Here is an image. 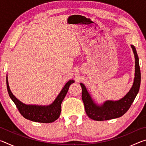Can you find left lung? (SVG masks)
<instances>
[{
    "instance_id": "left-lung-1",
    "label": "left lung",
    "mask_w": 146,
    "mask_h": 146,
    "mask_svg": "<svg viewBox=\"0 0 146 146\" xmlns=\"http://www.w3.org/2000/svg\"><path fill=\"white\" fill-rule=\"evenodd\" d=\"M135 58V74L134 82L129 92L124 97L118 101H106L102 106L94 103L85 86L80 83L82 87V99L84 104L86 114L94 120L102 121L122 117L127 111L138 93L141 81V74L138 62V56L134 46L131 45Z\"/></svg>"
}]
</instances>
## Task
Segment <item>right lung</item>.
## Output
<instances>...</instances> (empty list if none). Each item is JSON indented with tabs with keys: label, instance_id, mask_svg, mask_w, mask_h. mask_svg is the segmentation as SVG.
I'll list each match as a JSON object with an SVG mask.
<instances>
[{
	"label": "right lung",
	"instance_id": "right-lung-1",
	"mask_svg": "<svg viewBox=\"0 0 146 146\" xmlns=\"http://www.w3.org/2000/svg\"><path fill=\"white\" fill-rule=\"evenodd\" d=\"M73 82L74 80H70L66 83L58 97L51 105L48 106H39L24 104L17 99L9 89L8 78L6 77L7 89L9 95L13 102L15 104L20 113L26 119L41 123H50L58 119L61 112V104L68 93L69 87Z\"/></svg>",
	"mask_w": 146,
	"mask_h": 146
}]
</instances>
